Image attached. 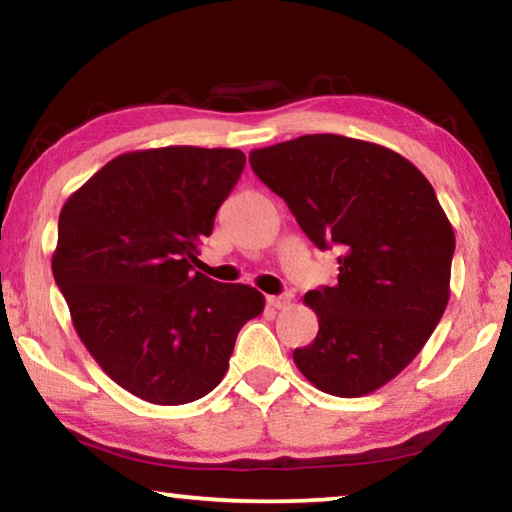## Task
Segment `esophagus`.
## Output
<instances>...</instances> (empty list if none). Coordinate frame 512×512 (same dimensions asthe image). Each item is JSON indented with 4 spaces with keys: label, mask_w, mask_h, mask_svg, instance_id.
Returning <instances> with one entry per match:
<instances>
[{
    "label": "esophagus",
    "mask_w": 512,
    "mask_h": 512,
    "mask_svg": "<svg viewBox=\"0 0 512 512\" xmlns=\"http://www.w3.org/2000/svg\"><path fill=\"white\" fill-rule=\"evenodd\" d=\"M289 296H268L266 298V302H268V307H273V309H284V307H289Z\"/></svg>",
    "instance_id": "1"
}]
</instances>
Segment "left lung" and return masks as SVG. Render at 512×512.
<instances>
[{
  "label": "left lung",
  "mask_w": 512,
  "mask_h": 512,
  "mask_svg": "<svg viewBox=\"0 0 512 512\" xmlns=\"http://www.w3.org/2000/svg\"><path fill=\"white\" fill-rule=\"evenodd\" d=\"M257 178L320 250L339 282L305 293L318 334L293 352L318 391L361 397L418 357L449 300L454 230L427 178L386 146L302 135L250 153Z\"/></svg>",
  "instance_id": "1"
}]
</instances>
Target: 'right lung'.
Listing matches in <instances>:
<instances>
[{"label":"right lung","instance_id":"add662e5","mask_svg":"<svg viewBox=\"0 0 512 512\" xmlns=\"http://www.w3.org/2000/svg\"><path fill=\"white\" fill-rule=\"evenodd\" d=\"M237 149L164 146L110 160L67 198L51 271L85 348L121 388L176 406L214 391L264 296L192 259L244 171Z\"/></svg>","mask_w":512,"mask_h":512}]
</instances>
